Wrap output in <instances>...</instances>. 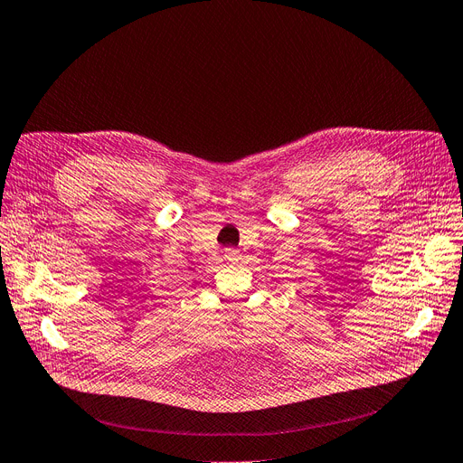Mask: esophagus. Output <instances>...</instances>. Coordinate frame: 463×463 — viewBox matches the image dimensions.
<instances>
[{"label":"esophagus","mask_w":463,"mask_h":463,"mask_svg":"<svg viewBox=\"0 0 463 463\" xmlns=\"http://www.w3.org/2000/svg\"><path fill=\"white\" fill-rule=\"evenodd\" d=\"M241 260H242V255H241V251H238V250H232V248L225 250V261L227 263H238Z\"/></svg>","instance_id":"esophagus-1"}]
</instances>
